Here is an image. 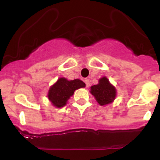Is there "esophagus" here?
<instances>
[{
    "instance_id": "1",
    "label": "esophagus",
    "mask_w": 160,
    "mask_h": 160,
    "mask_svg": "<svg viewBox=\"0 0 160 160\" xmlns=\"http://www.w3.org/2000/svg\"><path fill=\"white\" fill-rule=\"evenodd\" d=\"M84 82H85V83H86V86L88 87V88H89L90 85V83L89 79H85V80H84Z\"/></svg>"
}]
</instances>
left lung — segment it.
Listing matches in <instances>:
<instances>
[{
	"label": "left lung",
	"instance_id": "1",
	"mask_svg": "<svg viewBox=\"0 0 160 160\" xmlns=\"http://www.w3.org/2000/svg\"><path fill=\"white\" fill-rule=\"evenodd\" d=\"M90 93L94 97L100 105L104 106L111 104L114 101L117 90L107 77H103L99 79L98 84L90 87Z\"/></svg>",
	"mask_w": 160,
	"mask_h": 160
}]
</instances>
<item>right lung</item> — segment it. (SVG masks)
<instances>
[{"instance_id":"right-lung-1","label":"right lung","mask_w":160,"mask_h":160,"mask_svg":"<svg viewBox=\"0 0 160 160\" xmlns=\"http://www.w3.org/2000/svg\"><path fill=\"white\" fill-rule=\"evenodd\" d=\"M85 86L86 84L80 79L68 80L67 78L60 77L50 87L48 98L55 108H61L67 104L68 100L73 95L76 90L85 88Z\"/></svg>"}]
</instances>
